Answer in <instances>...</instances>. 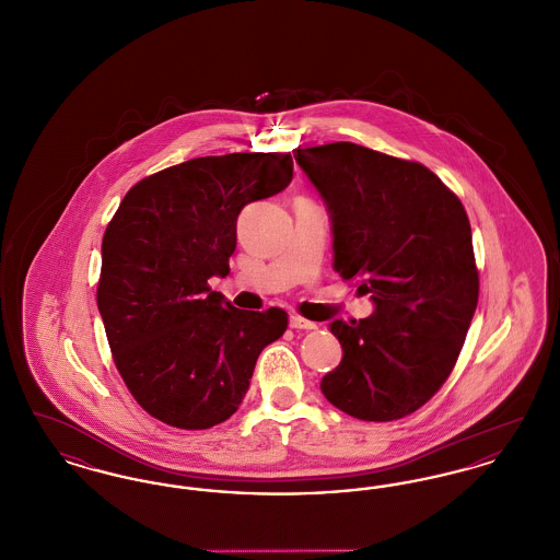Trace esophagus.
<instances>
[{
  "mask_svg": "<svg viewBox=\"0 0 560 560\" xmlns=\"http://www.w3.org/2000/svg\"><path fill=\"white\" fill-rule=\"evenodd\" d=\"M290 325H292L293 329H317V323L304 319V317H300V315H292V317H290Z\"/></svg>",
  "mask_w": 560,
  "mask_h": 560,
  "instance_id": "34e87169",
  "label": "esophagus"
}]
</instances>
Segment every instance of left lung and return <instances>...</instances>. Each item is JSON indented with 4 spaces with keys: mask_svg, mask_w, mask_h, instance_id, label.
Returning <instances> with one entry per match:
<instances>
[{
    "mask_svg": "<svg viewBox=\"0 0 560 560\" xmlns=\"http://www.w3.org/2000/svg\"><path fill=\"white\" fill-rule=\"evenodd\" d=\"M293 158L331 215L334 270L375 304L368 319L329 325L345 357L320 390L357 420L405 418L445 384L477 311L468 213L418 161L354 142Z\"/></svg>",
    "mask_w": 560,
    "mask_h": 560,
    "instance_id": "obj_1",
    "label": "left lung"
}]
</instances>
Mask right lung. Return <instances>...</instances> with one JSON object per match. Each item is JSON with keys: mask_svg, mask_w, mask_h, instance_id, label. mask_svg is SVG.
<instances>
[{"mask_svg": "<svg viewBox=\"0 0 560 560\" xmlns=\"http://www.w3.org/2000/svg\"><path fill=\"white\" fill-rule=\"evenodd\" d=\"M290 153L185 161L136 183L103 237L96 290L108 347L136 402L163 424L229 420L288 313L241 311L208 279L229 275L237 215L292 183Z\"/></svg>", "mask_w": 560, "mask_h": 560, "instance_id": "right-lung-1", "label": "right lung"}]
</instances>
